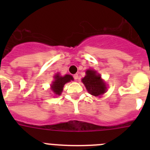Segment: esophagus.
<instances>
[{
    "mask_svg": "<svg viewBox=\"0 0 150 150\" xmlns=\"http://www.w3.org/2000/svg\"><path fill=\"white\" fill-rule=\"evenodd\" d=\"M74 79H75V80H77V79H79V76H78V74H74Z\"/></svg>",
    "mask_w": 150,
    "mask_h": 150,
    "instance_id": "1",
    "label": "esophagus"
}]
</instances>
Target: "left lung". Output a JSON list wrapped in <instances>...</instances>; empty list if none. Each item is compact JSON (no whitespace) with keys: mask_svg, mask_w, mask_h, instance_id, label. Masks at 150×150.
Returning <instances> with one entry per match:
<instances>
[{"mask_svg":"<svg viewBox=\"0 0 150 150\" xmlns=\"http://www.w3.org/2000/svg\"><path fill=\"white\" fill-rule=\"evenodd\" d=\"M86 73V76L82 79V81L87 91L95 97L103 95L106 91L107 87L100 75L93 70H88Z\"/></svg>","mask_w":150,"mask_h":150,"instance_id":"left-lung-1","label":"left lung"}]
</instances>
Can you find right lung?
<instances>
[{
	"label": "right lung",
	"instance_id": "obj_1",
	"mask_svg": "<svg viewBox=\"0 0 150 150\" xmlns=\"http://www.w3.org/2000/svg\"><path fill=\"white\" fill-rule=\"evenodd\" d=\"M74 78L71 75H65L64 76H59V74H56L55 76V81L52 83V85L51 86L52 90L54 93L57 95H60L62 93V90H63V87L64 84L71 80H73Z\"/></svg>",
	"mask_w": 150,
	"mask_h": 150
}]
</instances>
